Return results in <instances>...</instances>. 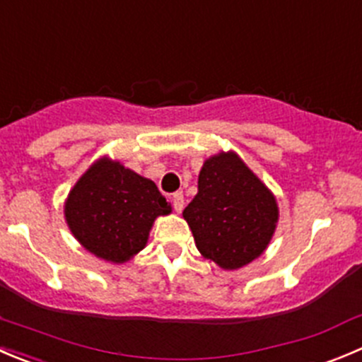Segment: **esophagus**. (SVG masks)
<instances>
[{
  "label": "esophagus",
  "mask_w": 362,
  "mask_h": 362,
  "mask_svg": "<svg viewBox=\"0 0 362 362\" xmlns=\"http://www.w3.org/2000/svg\"><path fill=\"white\" fill-rule=\"evenodd\" d=\"M171 202H173L175 212H182V210H184V194H182V192H175V194L171 196Z\"/></svg>",
  "instance_id": "obj_1"
}]
</instances>
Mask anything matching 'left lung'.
<instances>
[{
    "label": "left lung",
    "instance_id": "8db88e82",
    "mask_svg": "<svg viewBox=\"0 0 362 362\" xmlns=\"http://www.w3.org/2000/svg\"><path fill=\"white\" fill-rule=\"evenodd\" d=\"M184 219L203 258L235 270L258 258L276 231L274 194L235 152H219L203 163L198 194Z\"/></svg>",
    "mask_w": 362,
    "mask_h": 362
}]
</instances>
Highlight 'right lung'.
I'll return each instance as SVG.
<instances>
[{
	"label": "right lung",
	"mask_w": 362,
	"mask_h": 362,
	"mask_svg": "<svg viewBox=\"0 0 362 362\" xmlns=\"http://www.w3.org/2000/svg\"><path fill=\"white\" fill-rule=\"evenodd\" d=\"M171 205L148 178L110 157L88 168L65 202V221L81 245L111 263L129 262Z\"/></svg>",
	"instance_id": "1"
}]
</instances>
